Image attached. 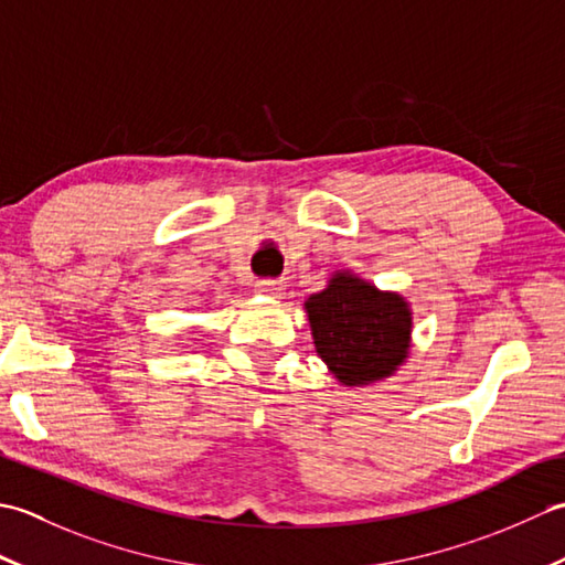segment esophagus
Returning a JSON list of instances; mask_svg holds the SVG:
<instances>
[{"mask_svg":"<svg viewBox=\"0 0 565 565\" xmlns=\"http://www.w3.org/2000/svg\"><path fill=\"white\" fill-rule=\"evenodd\" d=\"M284 289H286V286L279 279H262V281L255 284V291L259 296H269V298H281Z\"/></svg>","mask_w":565,"mask_h":565,"instance_id":"esophagus-1","label":"esophagus"}]
</instances>
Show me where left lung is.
Masks as SVG:
<instances>
[{
	"instance_id": "obj_1",
	"label": "left lung",
	"mask_w": 565,
	"mask_h": 565,
	"mask_svg": "<svg viewBox=\"0 0 565 565\" xmlns=\"http://www.w3.org/2000/svg\"><path fill=\"white\" fill-rule=\"evenodd\" d=\"M303 310L318 356L344 388L391 379L411 354V303L352 269L332 271L326 289L306 298Z\"/></svg>"
}]
</instances>
